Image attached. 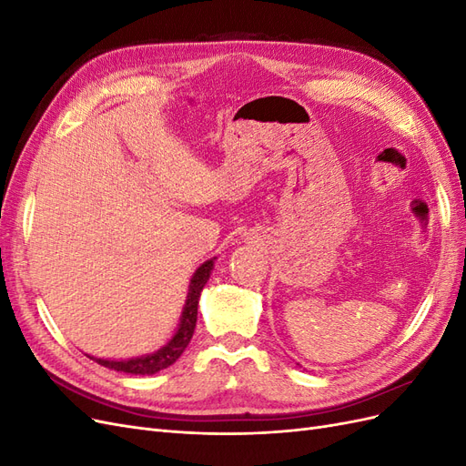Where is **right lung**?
Listing matches in <instances>:
<instances>
[{
    "mask_svg": "<svg viewBox=\"0 0 466 466\" xmlns=\"http://www.w3.org/2000/svg\"><path fill=\"white\" fill-rule=\"evenodd\" d=\"M214 260L209 258L206 260L198 270L194 272L190 286H188V295H187V303L185 309H182V317L178 322V329L175 336L168 340L161 350L153 351V354L147 356H139V358H130V360H101V358H93L96 363L105 365L108 370L122 371V373H132V375H153L161 370H167L168 365H173L182 351L187 350L190 338L196 329V319H198V301H200V293L206 286V281L209 279L211 268H214Z\"/></svg>",
    "mask_w": 466,
    "mask_h": 466,
    "instance_id": "1",
    "label": "right lung"
}]
</instances>
